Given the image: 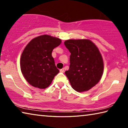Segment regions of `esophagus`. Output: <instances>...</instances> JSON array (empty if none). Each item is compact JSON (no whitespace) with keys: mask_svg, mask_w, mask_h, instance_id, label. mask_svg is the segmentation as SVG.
I'll list each match as a JSON object with an SVG mask.
<instances>
[{"mask_svg":"<svg viewBox=\"0 0 128 128\" xmlns=\"http://www.w3.org/2000/svg\"><path fill=\"white\" fill-rule=\"evenodd\" d=\"M60 72H62V73H63V72H64V68H62V69H61L60 70Z\"/></svg>","mask_w":128,"mask_h":128,"instance_id":"esophagus-1","label":"esophagus"}]
</instances>
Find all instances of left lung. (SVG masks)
<instances>
[{"label":"left lung","mask_w":128,"mask_h":128,"mask_svg":"<svg viewBox=\"0 0 128 128\" xmlns=\"http://www.w3.org/2000/svg\"><path fill=\"white\" fill-rule=\"evenodd\" d=\"M64 45L70 52V66L66 74L73 89L88 91L98 83L103 72L102 56L88 40H69Z\"/></svg>","instance_id":"8db88e82"}]
</instances>
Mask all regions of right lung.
I'll return each mask as SVG.
<instances>
[{
    "label": "right lung",
    "instance_id": "1",
    "mask_svg": "<svg viewBox=\"0 0 128 128\" xmlns=\"http://www.w3.org/2000/svg\"><path fill=\"white\" fill-rule=\"evenodd\" d=\"M60 39L48 35L37 36L25 47L20 60L21 72L28 83L34 87L45 88L59 72L52 52L59 46Z\"/></svg>",
    "mask_w": 128,
    "mask_h": 128
}]
</instances>
